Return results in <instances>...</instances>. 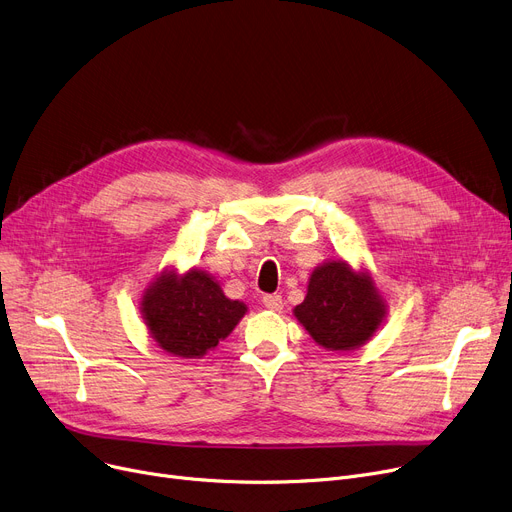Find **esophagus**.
Here are the masks:
<instances>
[{
    "instance_id": "esophagus-1",
    "label": "esophagus",
    "mask_w": 512,
    "mask_h": 512,
    "mask_svg": "<svg viewBox=\"0 0 512 512\" xmlns=\"http://www.w3.org/2000/svg\"><path fill=\"white\" fill-rule=\"evenodd\" d=\"M263 305H265L267 309H270V311H282V307H284L280 294H265V297H263Z\"/></svg>"
}]
</instances>
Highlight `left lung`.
<instances>
[{"label": "left lung", "mask_w": 512, "mask_h": 512, "mask_svg": "<svg viewBox=\"0 0 512 512\" xmlns=\"http://www.w3.org/2000/svg\"><path fill=\"white\" fill-rule=\"evenodd\" d=\"M386 309L373 280L344 261H328L311 274L307 297L294 315L328 351H353L382 324Z\"/></svg>", "instance_id": "8db88e82"}]
</instances>
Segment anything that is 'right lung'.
I'll return each instance as SVG.
<instances>
[{
    "label": "right lung",
    "mask_w": 512,
    "mask_h": 512,
    "mask_svg": "<svg viewBox=\"0 0 512 512\" xmlns=\"http://www.w3.org/2000/svg\"><path fill=\"white\" fill-rule=\"evenodd\" d=\"M141 309L157 346L170 355L195 359L234 330L247 305L226 299L218 282L191 270L182 278L161 276L147 288Z\"/></svg>",
    "instance_id": "add662e5"
}]
</instances>
